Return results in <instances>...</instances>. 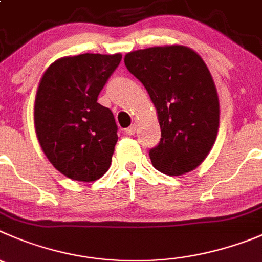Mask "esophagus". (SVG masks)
Segmentation results:
<instances>
[{"instance_id":"esophagus-1","label":"esophagus","mask_w":262,"mask_h":262,"mask_svg":"<svg viewBox=\"0 0 262 262\" xmlns=\"http://www.w3.org/2000/svg\"><path fill=\"white\" fill-rule=\"evenodd\" d=\"M135 133H136V126H135V124H133V126H129L128 128H126V134H127V135L133 136V135H135Z\"/></svg>"}]
</instances>
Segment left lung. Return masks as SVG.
<instances>
[{"label": "left lung", "mask_w": 262, "mask_h": 262, "mask_svg": "<svg viewBox=\"0 0 262 262\" xmlns=\"http://www.w3.org/2000/svg\"><path fill=\"white\" fill-rule=\"evenodd\" d=\"M124 66L148 91L157 109L161 141L149 150L157 170L184 175L199 166L215 144L220 105L203 59L180 45L131 51Z\"/></svg>", "instance_id": "8db88e82"}]
</instances>
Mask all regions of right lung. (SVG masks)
Wrapping results in <instances>:
<instances>
[{
	"mask_svg": "<svg viewBox=\"0 0 262 262\" xmlns=\"http://www.w3.org/2000/svg\"><path fill=\"white\" fill-rule=\"evenodd\" d=\"M121 59V54L66 56L52 63L39 81L37 138L52 166L72 180L95 181L111 167L118 127L98 96Z\"/></svg>",
	"mask_w": 262,
	"mask_h": 262,
	"instance_id": "add662e5",
	"label": "right lung"
}]
</instances>
